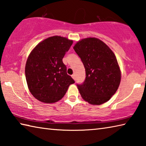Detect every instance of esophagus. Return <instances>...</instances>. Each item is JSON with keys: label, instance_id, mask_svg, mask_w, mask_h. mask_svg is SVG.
<instances>
[{"label": "esophagus", "instance_id": "esophagus-1", "mask_svg": "<svg viewBox=\"0 0 146 146\" xmlns=\"http://www.w3.org/2000/svg\"><path fill=\"white\" fill-rule=\"evenodd\" d=\"M72 78H73L74 80H76V76H75V74H73V75H72Z\"/></svg>", "mask_w": 146, "mask_h": 146}]
</instances>
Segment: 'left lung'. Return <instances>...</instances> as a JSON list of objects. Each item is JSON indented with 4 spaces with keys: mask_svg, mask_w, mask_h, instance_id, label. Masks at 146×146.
<instances>
[{
    "mask_svg": "<svg viewBox=\"0 0 146 146\" xmlns=\"http://www.w3.org/2000/svg\"><path fill=\"white\" fill-rule=\"evenodd\" d=\"M86 71L82 84L77 85L81 97L92 105L109 101L120 84L121 72L111 48L98 38H84L73 47Z\"/></svg>",
    "mask_w": 146,
    "mask_h": 146,
    "instance_id": "1",
    "label": "left lung"
}]
</instances>
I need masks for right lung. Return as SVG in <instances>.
Returning a JSON list of instances; mask_svg holds the SVG:
<instances>
[{
  "label": "right lung",
  "mask_w": 146,
  "mask_h": 146,
  "mask_svg": "<svg viewBox=\"0 0 146 146\" xmlns=\"http://www.w3.org/2000/svg\"><path fill=\"white\" fill-rule=\"evenodd\" d=\"M72 43V40L54 35L41 41L30 52L25 65L27 83L31 94L41 102L61 100L75 82L62 61Z\"/></svg>",
  "instance_id": "right-lung-1"
}]
</instances>
